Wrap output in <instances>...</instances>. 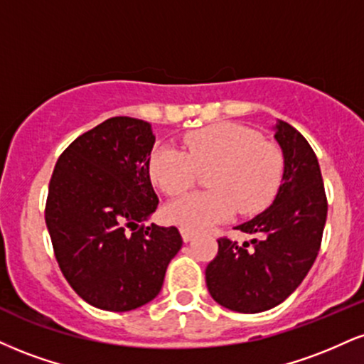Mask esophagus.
Returning a JSON list of instances; mask_svg holds the SVG:
<instances>
[{
    "label": "esophagus",
    "mask_w": 364,
    "mask_h": 364,
    "mask_svg": "<svg viewBox=\"0 0 364 364\" xmlns=\"http://www.w3.org/2000/svg\"><path fill=\"white\" fill-rule=\"evenodd\" d=\"M179 232H181V237H183V240H185V242H190V240L196 235L193 230H188V229H181Z\"/></svg>",
    "instance_id": "34e87169"
}]
</instances>
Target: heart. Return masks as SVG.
Wrapping results in <instances>:
<instances>
[{
    "label": "heart",
    "mask_w": 364,
    "mask_h": 364,
    "mask_svg": "<svg viewBox=\"0 0 364 364\" xmlns=\"http://www.w3.org/2000/svg\"><path fill=\"white\" fill-rule=\"evenodd\" d=\"M185 149L159 146L149 157V176L166 195L195 185L198 171H210L203 193H190L166 205L164 217L181 229L201 230L235 212L256 215L268 208L282 185V149L249 127L220 122L190 132Z\"/></svg>",
    "instance_id": "b5f03b06"
}]
</instances>
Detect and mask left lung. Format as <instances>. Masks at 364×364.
Wrapping results in <instances>:
<instances>
[{
  "label": "left lung",
  "instance_id": "1",
  "mask_svg": "<svg viewBox=\"0 0 364 364\" xmlns=\"http://www.w3.org/2000/svg\"><path fill=\"white\" fill-rule=\"evenodd\" d=\"M284 157L283 183L268 210L235 227L256 239H218V252L205 269L212 299L240 314H257L287 300L307 277L327 218L317 156L307 139L287 122L274 127Z\"/></svg>",
  "mask_w": 364,
  "mask_h": 364
}]
</instances>
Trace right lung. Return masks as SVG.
I'll use <instances>...</instances> for the list:
<instances>
[{"mask_svg": "<svg viewBox=\"0 0 364 364\" xmlns=\"http://www.w3.org/2000/svg\"><path fill=\"white\" fill-rule=\"evenodd\" d=\"M151 124L113 117L57 159L46 224L64 278L82 300L129 312L154 300L183 246L176 227L142 225L159 198L149 176Z\"/></svg>", "mask_w": 364, "mask_h": 364, "instance_id": "1", "label": "right lung"}]
</instances>
